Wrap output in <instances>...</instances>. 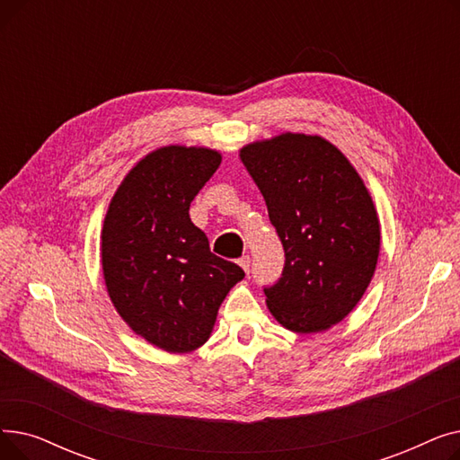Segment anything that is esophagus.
I'll return each mask as SVG.
<instances>
[{"label":"esophagus","mask_w":460,"mask_h":460,"mask_svg":"<svg viewBox=\"0 0 460 460\" xmlns=\"http://www.w3.org/2000/svg\"><path fill=\"white\" fill-rule=\"evenodd\" d=\"M238 264L243 267L244 272H250V267H252V257L250 255H243L238 259Z\"/></svg>","instance_id":"esophagus-1"}]
</instances>
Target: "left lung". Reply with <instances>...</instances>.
<instances>
[{
  "instance_id": "1",
  "label": "left lung",
  "mask_w": 460,
  "mask_h": 460,
  "mask_svg": "<svg viewBox=\"0 0 460 460\" xmlns=\"http://www.w3.org/2000/svg\"><path fill=\"white\" fill-rule=\"evenodd\" d=\"M267 201L285 264L264 285L285 328L313 333L343 321L375 274L380 226L364 181L340 149L319 136L281 134L240 151Z\"/></svg>"
}]
</instances>
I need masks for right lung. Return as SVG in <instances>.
I'll list each match as a JSON object with an SVG mask.
<instances>
[{"label": "right lung", "mask_w": 460, "mask_h": 460, "mask_svg": "<svg viewBox=\"0 0 460 460\" xmlns=\"http://www.w3.org/2000/svg\"><path fill=\"white\" fill-rule=\"evenodd\" d=\"M203 147L156 149L120 182L102 229V270L125 323L167 352L199 349L231 287L244 278L191 224L190 203L220 165Z\"/></svg>", "instance_id": "add662e5"}]
</instances>
